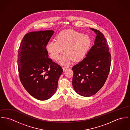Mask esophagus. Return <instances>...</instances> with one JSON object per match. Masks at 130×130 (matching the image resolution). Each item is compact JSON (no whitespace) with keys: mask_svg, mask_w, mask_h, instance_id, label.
<instances>
[{"mask_svg":"<svg viewBox=\"0 0 130 130\" xmlns=\"http://www.w3.org/2000/svg\"><path fill=\"white\" fill-rule=\"evenodd\" d=\"M62 68L64 71H65V70H67L68 68H69V67H63Z\"/></svg>","mask_w":130,"mask_h":130,"instance_id":"1","label":"esophagus"}]
</instances>
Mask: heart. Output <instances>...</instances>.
<instances>
[{
	"instance_id": "b5f03b06",
	"label": "heart",
	"mask_w": 130,
	"mask_h": 130,
	"mask_svg": "<svg viewBox=\"0 0 130 130\" xmlns=\"http://www.w3.org/2000/svg\"><path fill=\"white\" fill-rule=\"evenodd\" d=\"M56 39L47 42L46 50L52 59L57 60L64 48L65 53L59 61L61 64H68L71 60L79 61L82 59L88 50L90 43L88 35L73 30L62 31L57 35Z\"/></svg>"
}]
</instances>
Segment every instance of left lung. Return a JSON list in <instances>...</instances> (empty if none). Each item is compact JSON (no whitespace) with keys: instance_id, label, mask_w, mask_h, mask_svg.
<instances>
[{"instance_id":"1","label":"left lung","mask_w":130,"mask_h":130,"mask_svg":"<svg viewBox=\"0 0 130 130\" xmlns=\"http://www.w3.org/2000/svg\"><path fill=\"white\" fill-rule=\"evenodd\" d=\"M96 36L94 45L84 59L72 68V85L80 95L89 97L98 92L105 84L111 65V56L107 43L100 30L90 29Z\"/></svg>"}]
</instances>
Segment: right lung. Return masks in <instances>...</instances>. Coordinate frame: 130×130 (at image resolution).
I'll list each match as a JSON object with an SVG mask.
<instances>
[{
	"instance_id": "add662e5",
	"label": "right lung",
	"mask_w": 130,
	"mask_h": 130,
	"mask_svg": "<svg viewBox=\"0 0 130 130\" xmlns=\"http://www.w3.org/2000/svg\"><path fill=\"white\" fill-rule=\"evenodd\" d=\"M54 31L40 30L25 35L18 53L20 80L30 95L40 100L50 99L56 91L63 69L48 58L46 44Z\"/></svg>"
}]
</instances>
